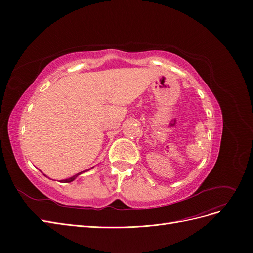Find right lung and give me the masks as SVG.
<instances>
[{"instance_id":"right-lung-1","label":"right lung","mask_w":253,"mask_h":253,"mask_svg":"<svg viewBox=\"0 0 253 253\" xmlns=\"http://www.w3.org/2000/svg\"><path fill=\"white\" fill-rule=\"evenodd\" d=\"M86 171H88V170H86ZM86 171H82V172H79V173H77L76 175H74V176H72V177H70V178H68V179H63L62 180V182H71V181H73V180H75L80 174H82L83 172H86ZM45 175V174H44Z\"/></svg>"}]
</instances>
